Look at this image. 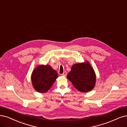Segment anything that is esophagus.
I'll list each match as a JSON object with an SVG mask.
<instances>
[{
  "label": "esophagus",
  "mask_w": 127,
  "mask_h": 127,
  "mask_svg": "<svg viewBox=\"0 0 127 127\" xmlns=\"http://www.w3.org/2000/svg\"><path fill=\"white\" fill-rule=\"evenodd\" d=\"M66 75H67L66 72H64L63 74H61V75H62L63 76H66Z\"/></svg>",
  "instance_id": "obj_1"
}]
</instances>
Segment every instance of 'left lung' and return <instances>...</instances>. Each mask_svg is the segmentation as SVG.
Listing matches in <instances>:
<instances>
[{
    "instance_id": "1",
    "label": "left lung",
    "mask_w": 127,
    "mask_h": 127,
    "mask_svg": "<svg viewBox=\"0 0 127 127\" xmlns=\"http://www.w3.org/2000/svg\"><path fill=\"white\" fill-rule=\"evenodd\" d=\"M67 78L78 91L82 93L90 92L96 84L95 72L87 61L73 64Z\"/></svg>"
}]
</instances>
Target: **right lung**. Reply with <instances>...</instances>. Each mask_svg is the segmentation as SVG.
<instances>
[{"label":"right lung","mask_w":127,"mask_h":127,"mask_svg":"<svg viewBox=\"0 0 127 127\" xmlns=\"http://www.w3.org/2000/svg\"><path fill=\"white\" fill-rule=\"evenodd\" d=\"M58 77L57 72L49 65H40L33 71L31 79L34 90L39 93L48 92Z\"/></svg>","instance_id":"right-lung-1"}]
</instances>
